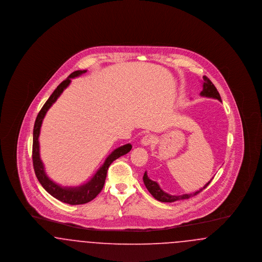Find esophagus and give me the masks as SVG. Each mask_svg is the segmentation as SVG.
I'll return each instance as SVG.
<instances>
[{"label": "esophagus", "mask_w": 262, "mask_h": 262, "mask_svg": "<svg viewBox=\"0 0 262 262\" xmlns=\"http://www.w3.org/2000/svg\"><path fill=\"white\" fill-rule=\"evenodd\" d=\"M154 142H155V137H153L152 135H146V136L142 137V139H141V144L144 145V146L150 145Z\"/></svg>", "instance_id": "34e87169"}]
</instances>
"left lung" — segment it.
Listing matches in <instances>:
<instances>
[{
    "instance_id": "obj_1",
    "label": "left lung",
    "mask_w": 262,
    "mask_h": 262,
    "mask_svg": "<svg viewBox=\"0 0 262 262\" xmlns=\"http://www.w3.org/2000/svg\"><path fill=\"white\" fill-rule=\"evenodd\" d=\"M203 81H204L203 82V89L200 92V96L219 100L220 102H222L221 96H220L219 92L217 91L216 88L214 86V84L212 83L211 80L204 75L203 76ZM212 179L204 187H201L200 190H198L195 192L186 193V194H182V195H172V194H169V193L165 192L156 182L150 180L146 172L143 174V183H144L145 187L148 189V191L152 194V196L155 200H159L161 202H174V201H177V200H187L189 198H192V196L199 194L200 191H202L205 187H207L211 183Z\"/></svg>"
}]
</instances>
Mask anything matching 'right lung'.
I'll list each match as a JSON object with an SVG mask.
<instances>
[{
    "label": "right lung",
    "mask_w": 262,
    "mask_h": 262,
    "mask_svg": "<svg viewBox=\"0 0 262 262\" xmlns=\"http://www.w3.org/2000/svg\"><path fill=\"white\" fill-rule=\"evenodd\" d=\"M88 71H75L73 74L69 75L67 79L61 82L57 88L54 90L49 99L43 105L40 112L38 113L37 118L35 120L34 128H33V144H32V161H33V168L34 172L37 177L39 183L41 186L45 188L47 192H49L52 196L62 202L71 204V205H78L84 204L89 201L94 200L102 188L104 187L105 180L107 177V171L109 166L112 164L113 161L118 159L119 157L123 156L129 152L132 149V144L127 143L117 149L114 150L112 153L107 157L104 164L100 167L99 170L96 174L92 177L90 181L86 184H83L79 187H61L54 183L50 178L45 173L44 165L40 158V149H39V135L40 128L43 122V119L46 115L47 111L50 109L51 106L57 101L59 96L62 93V91L68 88L71 83V78H75L76 76L86 73Z\"/></svg>",
    "instance_id": "1"
}]
</instances>
